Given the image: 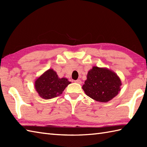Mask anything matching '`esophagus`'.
I'll return each mask as SVG.
<instances>
[{"instance_id":"34e87169","label":"esophagus","mask_w":147,"mask_h":147,"mask_svg":"<svg viewBox=\"0 0 147 147\" xmlns=\"http://www.w3.org/2000/svg\"><path fill=\"white\" fill-rule=\"evenodd\" d=\"M74 82L76 83H78V84H82V81H81L80 80H77L76 81H74Z\"/></svg>"}]
</instances>
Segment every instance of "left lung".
Masks as SVG:
<instances>
[{"label":"left lung","mask_w":147,"mask_h":147,"mask_svg":"<svg viewBox=\"0 0 147 147\" xmlns=\"http://www.w3.org/2000/svg\"><path fill=\"white\" fill-rule=\"evenodd\" d=\"M86 78L82 88L87 96L96 101L107 102L121 91L119 77L107 68L93 66Z\"/></svg>","instance_id":"1"}]
</instances>
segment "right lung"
Returning <instances> with one entry per match:
<instances>
[{
	"instance_id": "add662e5",
	"label": "right lung",
	"mask_w": 147,
	"mask_h": 147,
	"mask_svg": "<svg viewBox=\"0 0 147 147\" xmlns=\"http://www.w3.org/2000/svg\"><path fill=\"white\" fill-rule=\"evenodd\" d=\"M71 82L65 78H59L53 69H49L35 82V88L40 97L51 99L61 95Z\"/></svg>"
}]
</instances>
